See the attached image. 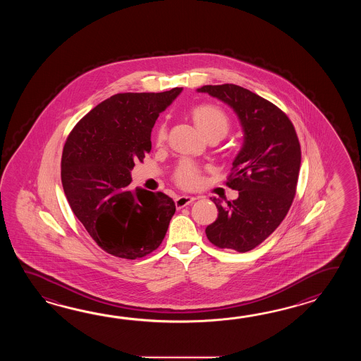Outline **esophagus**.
Instances as JSON below:
<instances>
[{
  "instance_id": "1",
  "label": "esophagus",
  "mask_w": 361,
  "mask_h": 361,
  "mask_svg": "<svg viewBox=\"0 0 361 361\" xmlns=\"http://www.w3.org/2000/svg\"><path fill=\"white\" fill-rule=\"evenodd\" d=\"M195 200H196V197H192V196H179L176 199V207H177V209H182V207L192 204Z\"/></svg>"
}]
</instances>
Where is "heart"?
I'll use <instances>...</instances> for the list:
<instances>
[{
  "mask_svg": "<svg viewBox=\"0 0 361 361\" xmlns=\"http://www.w3.org/2000/svg\"><path fill=\"white\" fill-rule=\"evenodd\" d=\"M193 121L207 138L222 139L230 130V120L221 108L212 104H200L191 109ZM168 138V126L162 123L156 129V143L162 145ZM176 183L184 190H195L201 182V170L195 162L182 160L174 173Z\"/></svg>",
  "mask_w": 361,
  "mask_h": 361,
  "instance_id": "1",
  "label": "heart"
}]
</instances>
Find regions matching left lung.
<instances>
[{"mask_svg": "<svg viewBox=\"0 0 361 361\" xmlns=\"http://www.w3.org/2000/svg\"><path fill=\"white\" fill-rule=\"evenodd\" d=\"M199 92L227 103L238 115L244 143L226 184L238 197H213L218 218L207 227L209 241L245 253L284 221L300 176V145L292 121L274 103L233 84L205 85Z\"/></svg>", "mask_w": 361, "mask_h": 361, "instance_id": "left-lung-1", "label": "left lung"}]
</instances>
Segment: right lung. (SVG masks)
<instances>
[{
    "label": "right lung",
    "instance_id": "obj_1",
    "mask_svg": "<svg viewBox=\"0 0 361 361\" xmlns=\"http://www.w3.org/2000/svg\"><path fill=\"white\" fill-rule=\"evenodd\" d=\"M182 87L121 92L99 103L69 133L61 154V184L69 207L98 245L118 258L156 250L176 213L162 192L131 191L130 171L151 151L159 115Z\"/></svg>",
    "mask_w": 361,
    "mask_h": 361
}]
</instances>
